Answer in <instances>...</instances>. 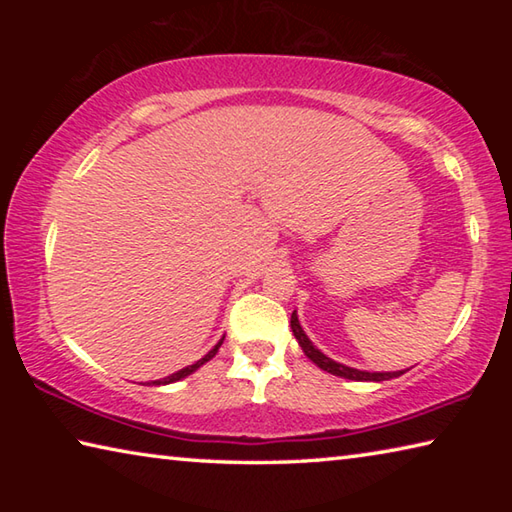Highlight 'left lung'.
<instances>
[{"mask_svg":"<svg viewBox=\"0 0 512 512\" xmlns=\"http://www.w3.org/2000/svg\"><path fill=\"white\" fill-rule=\"evenodd\" d=\"M291 329H293V336H296V341H298V345L302 348V352H305L307 357L314 361L320 370L329 372V375H336V377H343V379H352V381H386V379H395V377L404 375V370H395V372L357 370V368L343 366V363L329 359L327 354L320 352L316 345L309 341V336L305 334V329H302L296 311H293V314H291Z\"/></svg>","mask_w":512,"mask_h":512,"instance_id":"1","label":"left lung"}]
</instances>
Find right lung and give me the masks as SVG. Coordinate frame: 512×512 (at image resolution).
I'll return each mask as SVG.
<instances>
[{
	"instance_id": "add662e5",
	"label": "right lung",
	"mask_w": 512,
	"mask_h": 512,
	"mask_svg": "<svg viewBox=\"0 0 512 512\" xmlns=\"http://www.w3.org/2000/svg\"><path fill=\"white\" fill-rule=\"evenodd\" d=\"M223 339H225V336H223ZM223 339H221L219 343H216V345H214V348H212L210 352H207L203 359H198L196 363H192V366H187V368H183V370L173 372V375H169V377H164V379H155V381H153V384H155V386H167V384H173V381H180V379H185V377H189V375H192V372H196L198 368H201V366H203V363H207V361H210V359L214 357V354H216V352H219V348H221V343H223Z\"/></svg>"
}]
</instances>
